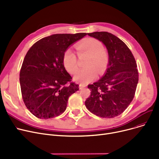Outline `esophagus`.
Instances as JSON below:
<instances>
[{
    "mask_svg": "<svg viewBox=\"0 0 159 159\" xmlns=\"http://www.w3.org/2000/svg\"><path fill=\"white\" fill-rule=\"evenodd\" d=\"M85 87H86V85H84V84H79V88H80V89H84Z\"/></svg>",
    "mask_w": 159,
    "mask_h": 159,
    "instance_id": "esophagus-1",
    "label": "esophagus"
}]
</instances>
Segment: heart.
Wrapping results in <instances>:
<instances>
[{
    "mask_svg": "<svg viewBox=\"0 0 159 159\" xmlns=\"http://www.w3.org/2000/svg\"><path fill=\"white\" fill-rule=\"evenodd\" d=\"M75 48L79 56L88 55L86 67L80 69L76 73L74 77L75 81L86 84L96 78L98 71L100 75L105 73L109 63V57L107 52L103 49L101 41L92 38H85L76 44ZM62 60L64 66L69 73L73 74L77 71V57L71 49L65 51Z\"/></svg>",
    "mask_w": 159,
    "mask_h": 159,
    "instance_id": "b5f03b06",
    "label": "heart"
}]
</instances>
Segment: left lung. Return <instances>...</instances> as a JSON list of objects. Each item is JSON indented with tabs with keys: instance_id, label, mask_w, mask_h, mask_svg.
Segmentation results:
<instances>
[{
	"instance_id": "obj_1",
	"label": "left lung",
	"mask_w": 159,
	"mask_h": 159,
	"mask_svg": "<svg viewBox=\"0 0 159 159\" xmlns=\"http://www.w3.org/2000/svg\"><path fill=\"white\" fill-rule=\"evenodd\" d=\"M88 35L104 43L109 63L105 75L88 86L91 94L85 105L96 116L112 118L125 111L134 98L139 82L137 64L127 45L114 34L95 32Z\"/></svg>"
}]
</instances>
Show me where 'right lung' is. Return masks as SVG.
Listing matches in <instances>:
<instances>
[{"mask_svg": "<svg viewBox=\"0 0 159 159\" xmlns=\"http://www.w3.org/2000/svg\"><path fill=\"white\" fill-rule=\"evenodd\" d=\"M86 33L57 34L34 43L27 52L20 68L19 81L26 108L38 118L58 116L66 109L69 98L79 90V85L63 64L68 47Z\"/></svg>", "mask_w": 159, "mask_h": 159, "instance_id": "obj_1", "label": "right lung"}]
</instances>
